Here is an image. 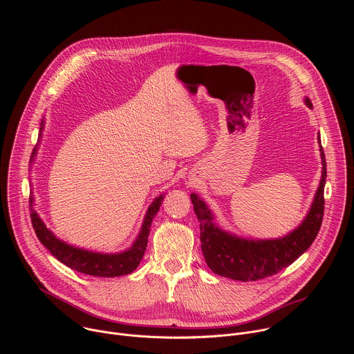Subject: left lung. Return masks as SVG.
<instances>
[{
    "label": "left lung",
    "mask_w": 354,
    "mask_h": 354,
    "mask_svg": "<svg viewBox=\"0 0 354 354\" xmlns=\"http://www.w3.org/2000/svg\"><path fill=\"white\" fill-rule=\"evenodd\" d=\"M306 105L313 108L311 100L306 97ZM318 141L321 142L319 137ZM322 175L313 206L294 231L277 239H246L221 230L213 213L197 194L190 198L194 213L200 223L201 250L207 266L223 277L239 281H257L273 276L290 266L311 246L317 238L324 217V189L326 182V161L321 147Z\"/></svg>",
    "instance_id": "obj_1"
}]
</instances>
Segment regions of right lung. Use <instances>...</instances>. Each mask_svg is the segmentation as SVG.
<instances>
[{"label": "right lung", "instance_id": "1", "mask_svg": "<svg viewBox=\"0 0 354 354\" xmlns=\"http://www.w3.org/2000/svg\"><path fill=\"white\" fill-rule=\"evenodd\" d=\"M43 126H44V122H41L39 137H41ZM36 154H37V147H35L32 153V157H30L32 161L36 157ZM162 200H164L162 194L154 198V201L151 203V206L147 210V214L144 217L141 231L137 239L134 241L131 248H129L124 252H120V254H99V252L75 248L63 242L44 225V223L40 220V217L33 209H32L30 220L39 241L50 250V254H52L55 258H57V261H60L62 263H64L66 266L77 272H81L89 276L116 277V276H123L134 272L140 265L147 248L151 223H153L156 214L158 213ZM29 201L30 205L33 203V196H30Z\"/></svg>", "mask_w": 354, "mask_h": 354}]
</instances>
